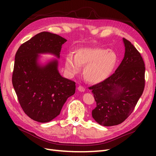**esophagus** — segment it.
Instances as JSON below:
<instances>
[{
  "label": "esophagus",
  "instance_id": "esophagus-1",
  "mask_svg": "<svg viewBox=\"0 0 156 156\" xmlns=\"http://www.w3.org/2000/svg\"><path fill=\"white\" fill-rule=\"evenodd\" d=\"M78 90L80 92H84L85 90V89H84V87H82V86H78Z\"/></svg>",
  "mask_w": 156,
  "mask_h": 156
}]
</instances>
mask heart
<instances>
[{"mask_svg": "<svg viewBox=\"0 0 156 156\" xmlns=\"http://www.w3.org/2000/svg\"><path fill=\"white\" fill-rule=\"evenodd\" d=\"M119 61L113 51L101 48H84L77 49L75 56L69 54L66 57L65 68L70 76L79 72L84 66V77L90 83L105 80L114 71Z\"/></svg>", "mask_w": 156, "mask_h": 156, "instance_id": "heart-1", "label": "heart"}]
</instances>
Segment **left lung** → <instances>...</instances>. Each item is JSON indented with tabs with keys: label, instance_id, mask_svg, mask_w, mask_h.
<instances>
[{
	"label": "left lung",
	"instance_id": "left-lung-1",
	"mask_svg": "<svg viewBox=\"0 0 156 156\" xmlns=\"http://www.w3.org/2000/svg\"><path fill=\"white\" fill-rule=\"evenodd\" d=\"M124 58L109 77L90 87L97 102L92 116L98 124H121L131 114L145 87V64L140 53L123 38Z\"/></svg>",
	"mask_w": 156,
	"mask_h": 156
}]
</instances>
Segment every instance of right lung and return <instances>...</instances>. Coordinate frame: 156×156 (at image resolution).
I'll return each mask as SVG.
<instances>
[{"label":"right lung","mask_w":156,"mask_h":156,"mask_svg":"<svg viewBox=\"0 0 156 156\" xmlns=\"http://www.w3.org/2000/svg\"><path fill=\"white\" fill-rule=\"evenodd\" d=\"M66 41L61 36L44 31L23 43L16 53L12 83L22 109L33 120L51 121L75 93V82L59 74L57 61L45 66L37 62L38 54L51 53L59 58Z\"/></svg>","instance_id":"obj_1"}]
</instances>
